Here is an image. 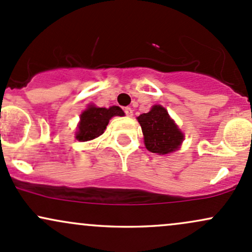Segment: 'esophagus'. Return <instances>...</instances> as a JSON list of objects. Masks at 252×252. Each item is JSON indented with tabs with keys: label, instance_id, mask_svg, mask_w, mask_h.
Returning <instances> with one entry per match:
<instances>
[{
	"label": "esophagus",
	"instance_id": "esophagus-1",
	"mask_svg": "<svg viewBox=\"0 0 252 252\" xmlns=\"http://www.w3.org/2000/svg\"><path fill=\"white\" fill-rule=\"evenodd\" d=\"M124 112H125V114L127 115V117H132V114H133V111H132L131 107H125Z\"/></svg>",
	"mask_w": 252,
	"mask_h": 252
}]
</instances>
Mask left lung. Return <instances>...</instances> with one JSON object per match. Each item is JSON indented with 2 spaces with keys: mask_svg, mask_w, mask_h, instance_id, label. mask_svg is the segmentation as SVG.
<instances>
[{
  "mask_svg": "<svg viewBox=\"0 0 252 252\" xmlns=\"http://www.w3.org/2000/svg\"><path fill=\"white\" fill-rule=\"evenodd\" d=\"M137 119L150 152L168 155L180 149L185 135L160 104H155L149 113L140 114Z\"/></svg>",
  "mask_w": 252,
  "mask_h": 252,
  "instance_id": "1",
  "label": "left lung"
}]
</instances>
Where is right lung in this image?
<instances>
[{
  "label": "right lung",
  "mask_w": 252,
  "mask_h": 252,
  "mask_svg": "<svg viewBox=\"0 0 252 252\" xmlns=\"http://www.w3.org/2000/svg\"><path fill=\"white\" fill-rule=\"evenodd\" d=\"M124 117L125 113L118 106L109 108H100L90 104L80 117V123L76 132V139L80 141H89L100 137L106 129L109 120L113 117Z\"/></svg>",
  "instance_id": "obj_1"
}]
</instances>
